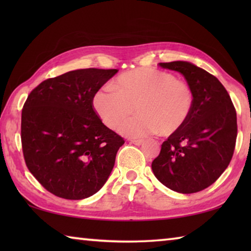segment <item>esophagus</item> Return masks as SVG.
Masks as SVG:
<instances>
[{
    "label": "esophagus",
    "instance_id": "obj_1",
    "mask_svg": "<svg viewBox=\"0 0 251 251\" xmlns=\"http://www.w3.org/2000/svg\"><path fill=\"white\" fill-rule=\"evenodd\" d=\"M143 139H130V143H133L134 145H142Z\"/></svg>",
    "mask_w": 251,
    "mask_h": 251
}]
</instances>
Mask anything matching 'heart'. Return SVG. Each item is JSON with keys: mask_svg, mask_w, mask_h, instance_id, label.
<instances>
[{"mask_svg": "<svg viewBox=\"0 0 251 251\" xmlns=\"http://www.w3.org/2000/svg\"><path fill=\"white\" fill-rule=\"evenodd\" d=\"M195 104L193 88L167 72L142 67L115 78L93 96V107L100 121L114 129L135 109L136 115L118 128L127 137L158 133L169 136L184 127Z\"/></svg>", "mask_w": 251, "mask_h": 251, "instance_id": "heart-1", "label": "heart"}]
</instances>
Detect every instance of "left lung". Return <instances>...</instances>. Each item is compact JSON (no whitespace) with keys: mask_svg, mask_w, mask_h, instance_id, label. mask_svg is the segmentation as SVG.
Returning <instances> with one entry per match:
<instances>
[{"mask_svg":"<svg viewBox=\"0 0 251 251\" xmlns=\"http://www.w3.org/2000/svg\"><path fill=\"white\" fill-rule=\"evenodd\" d=\"M179 72L193 88L195 104L187 124L163 143L151 169L161 184L180 194L207 188L228 167L235 151L237 115L217 77L193 63H159Z\"/></svg>","mask_w":251,"mask_h":251,"instance_id":"obj_1","label":"left lung"}]
</instances>
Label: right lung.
I'll return each mask as SVG.
<instances>
[{"label":"right lung","instance_id":"add662e5","mask_svg":"<svg viewBox=\"0 0 251 251\" xmlns=\"http://www.w3.org/2000/svg\"><path fill=\"white\" fill-rule=\"evenodd\" d=\"M117 72L71 71L29 93L21 123L24 159L55 196L79 201L96 194L108 179L125 141L101 123L93 96Z\"/></svg>","mask_w":251,"mask_h":251}]
</instances>
